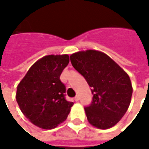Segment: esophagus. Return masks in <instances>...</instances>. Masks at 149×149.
I'll use <instances>...</instances> for the list:
<instances>
[{"label":"esophagus","instance_id":"1","mask_svg":"<svg viewBox=\"0 0 149 149\" xmlns=\"http://www.w3.org/2000/svg\"><path fill=\"white\" fill-rule=\"evenodd\" d=\"M79 100H80V97H79V95H77V96H76L74 98V100H75V101H76V102H77V101H79Z\"/></svg>","mask_w":149,"mask_h":149}]
</instances>
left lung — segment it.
I'll return each instance as SVG.
<instances>
[{"mask_svg":"<svg viewBox=\"0 0 149 149\" xmlns=\"http://www.w3.org/2000/svg\"><path fill=\"white\" fill-rule=\"evenodd\" d=\"M70 61L92 88V102L84 108L89 123L100 130L114 126L130 104L133 87L129 75L108 55L95 49L74 53Z\"/></svg>","mask_w":149,"mask_h":149,"instance_id":"obj_1","label":"left lung"}]
</instances>
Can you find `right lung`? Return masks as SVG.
I'll list each match as a JSON object with an SVG mask.
<instances>
[{"mask_svg": "<svg viewBox=\"0 0 149 149\" xmlns=\"http://www.w3.org/2000/svg\"><path fill=\"white\" fill-rule=\"evenodd\" d=\"M68 54L47 55L35 61L17 86L16 100L24 116L43 130H52L65 121L73 102L65 99L60 80L68 65Z\"/></svg>", "mask_w": 149, "mask_h": 149, "instance_id": "add662e5", "label": "right lung"}]
</instances>
